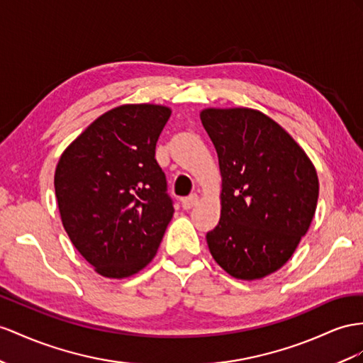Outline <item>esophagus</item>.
Instances as JSON below:
<instances>
[{
  "label": "esophagus",
  "instance_id": "1",
  "mask_svg": "<svg viewBox=\"0 0 363 363\" xmlns=\"http://www.w3.org/2000/svg\"><path fill=\"white\" fill-rule=\"evenodd\" d=\"M198 202H199V196H198L196 193H193V194H190V196L182 199V208L184 210H190L191 207L196 206Z\"/></svg>",
  "mask_w": 363,
  "mask_h": 363
}]
</instances>
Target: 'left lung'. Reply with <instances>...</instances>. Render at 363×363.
<instances>
[{
  "label": "left lung",
  "instance_id": "1",
  "mask_svg": "<svg viewBox=\"0 0 363 363\" xmlns=\"http://www.w3.org/2000/svg\"><path fill=\"white\" fill-rule=\"evenodd\" d=\"M220 170V219L207 233L230 276L256 281L277 272L308 231L319 198L314 164L286 130L248 107L201 110Z\"/></svg>",
  "mask_w": 363,
  "mask_h": 363
}]
</instances>
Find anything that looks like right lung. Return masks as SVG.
Listing matches in <instances>:
<instances>
[{
    "instance_id": "add662e5",
    "label": "right lung",
    "mask_w": 363,
    "mask_h": 363,
    "mask_svg": "<svg viewBox=\"0 0 363 363\" xmlns=\"http://www.w3.org/2000/svg\"><path fill=\"white\" fill-rule=\"evenodd\" d=\"M172 108L123 104L62 152L55 194L64 230L98 274L124 279L152 262L173 218L155 148Z\"/></svg>"
}]
</instances>
